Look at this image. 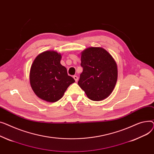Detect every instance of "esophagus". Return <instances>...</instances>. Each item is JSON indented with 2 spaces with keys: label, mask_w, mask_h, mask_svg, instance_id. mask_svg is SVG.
Masks as SVG:
<instances>
[{
  "label": "esophagus",
  "mask_w": 154,
  "mask_h": 154,
  "mask_svg": "<svg viewBox=\"0 0 154 154\" xmlns=\"http://www.w3.org/2000/svg\"><path fill=\"white\" fill-rule=\"evenodd\" d=\"M73 78L75 79V81H76V82H77V81H78V77L77 76L75 75V76H73Z\"/></svg>",
  "instance_id": "obj_1"
}]
</instances>
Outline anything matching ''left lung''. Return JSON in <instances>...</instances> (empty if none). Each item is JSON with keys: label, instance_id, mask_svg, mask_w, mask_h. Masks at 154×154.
Segmentation results:
<instances>
[{"label": "left lung", "instance_id": "left-lung-1", "mask_svg": "<svg viewBox=\"0 0 154 154\" xmlns=\"http://www.w3.org/2000/svg\"><path fill=\"white\" fill-rule=\"evenodd\" d=\"M81 66L83 72L78 82L88 97L101 101L109 96L117 79V64L106 50L88 48L81 53Z\"/></svg>", "mask_w": 154, "mask_h": 154}]
</instances>
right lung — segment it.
Listing matches in <instances>:
<instances>
[{"label": "right lung", "mask_w": 154, "mask_h": 154, "mask_svg": "<svg viewBox=\"0 0 154 154\" xmlns=\"http://www.w3.org/2000/svg\"><path fill=\"white\" fill-rule=\"evenodd\" d=\"M61 55L54 51L38 55L30 71V82L38 97L48 102H56L64 94L68 87L75 82L68 75L66 68L61 65Z\"/></svg>", "instance_id": "1"}]
</instances>
